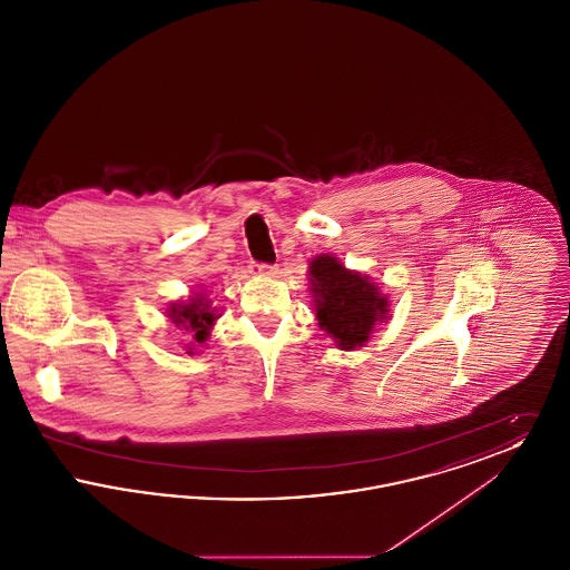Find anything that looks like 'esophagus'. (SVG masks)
I'll list each match as a JSON object with an SVG mask.
<instances>
[{"label": "esophagus", "instance_id": "34e87169", "mask_svg": "<svg viewBox=\"0 0 570 570\" xmlns=\"http://www.w3.org/2000/svg\"><path fill=\"white\" fill-rule=\"evenodd\" d=\"M256 275H261V277H275L277 269L269 267V265H258V267H256Z\"/></svg>", "mask_w": 570, "mask_h": 570}]
</instances>
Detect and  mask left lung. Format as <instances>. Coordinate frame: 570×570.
Returning a JSON list of instances; mask_svg holds the SVG:
<instances>
[{
    "mask_svg": "<svg viewBox=\"0 0 570 570\" xmlns=\"http://www.w3.org/2000/svg\"><path fill=\"white\" fill-rule=\"evenodd\" d=\"M307 275L318 326L340 351L363 348L376 326L391 321V303L379 284L367 273L348 269L337 256H314Z\"/></svg>",
    "mask_w": 570,
    "mask_h": 570,
    "instance_id": "left-lung-1",
    "label": "left lung"
}]
</instances>
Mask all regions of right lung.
<instances>
[{"label": "right lung", "instance_id": "obj_1", "mask_svg": "<svg viewBox=\"0 0 570 570\" xmlns=\"http://www.w3.org/2000/svg\"><path fill=\"white\" fill-rule=\"evenodd\" d=\"M166 318L170 321V325L190 333L191 342L186 344V353L196 354L198 348L205 346V342L209 340L219 314H217V307H214V301L209 298V293L200 288L184 301L170 303L166 307Z\"/></svg>", "mask_w": 570, "mask_h": 570}]
</instances>
